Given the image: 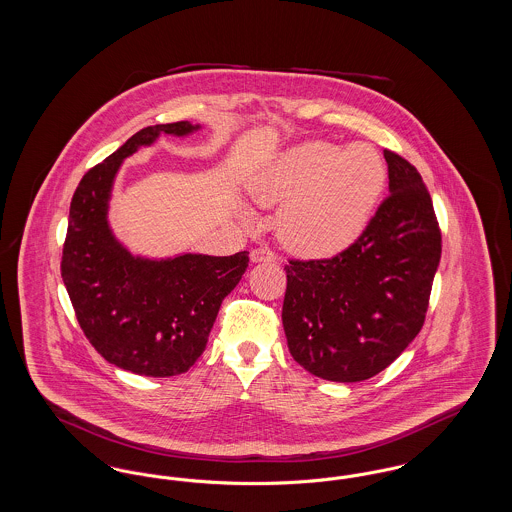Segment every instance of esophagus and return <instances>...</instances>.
Wrapping results in <instances>:
<instances>
[{"instance_id": "34e87169", "label": "esophagus", "mask_w": 512, "mask_h": 512, "mask_svg": "<svg viewBox=\"0 0 512 512\" xmlns=\"http://www.w3.org/2000/svg\"><path fill=\"white\" fill-rule=\"evenodd\" d=\"M251 261L253 263H274L276 261V253L270 251L268 247H255L251 249Z\"/></svg>"}]
</instances>
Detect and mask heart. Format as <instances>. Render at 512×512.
Listing matches in <instances>:
<instances>
[{"label":"heart","mask_w":512,"mask_h":512,"mask_svg":"<svg viewBox=\"0 0 512 512\" xmlns=\"http://www.w3.org/2000/svg\"><path fill=\"white\" fill-rule=\"evenodd\" d=\"M386 180V163L376 147L311 140L286 151L253 194L263 205L288 203L278 234L292 251L330 257L365 232Z\"/></svg>","instance_id":"b5f03b06"}]
</instances>
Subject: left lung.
I'll list each match as a JSON object with an SVG mask.
<instances>
[{"mask_svg":"<svg viewBox=\"0 0 512 512\" xmlns=\"http://www.w3.org/2000/svg\"><path fill=\"white\" fill-rule=\"evenodd\" d=\"M390 195L355 244L328 259H290L282 324L293 359L318 378L361 382L418 336L441 257L420 172L384 149Z\"/></svg>","mask_w":512,"mask_h":512,"instance_id":"obj_1","label":"left lung"}]
</instances>
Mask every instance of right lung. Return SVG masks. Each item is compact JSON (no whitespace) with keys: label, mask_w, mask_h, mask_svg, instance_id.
Masks as SVG:
<instances>
[{"label":"right lung","mask_w":512,"mask_h":512,"mask_svg":"<svg viewBox=\"0 0 512 512\" xmlns=\"http://www.w3.org/2000/svg\"><path fill=\"white\" fill-rule=\"evenodd\" d=\"M197 126L169 122L142 128L76 188L63 244L61 276L76 320L99 355L122 370L167 378L186 372L205 351L222 299L242 280L249 253L132 257L107 226V199L122 159L159 134Z\"/></svg>","instance_id":"obj_1"}]
</instances>
